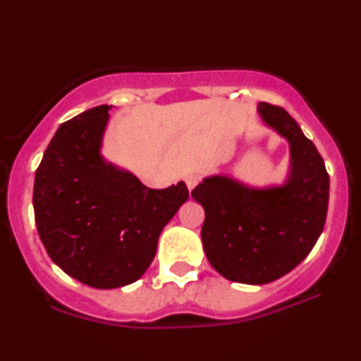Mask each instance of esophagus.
I'll use <instances>...</instances> for the list:
<instances>
[{
    "mask_svg": "<svg viewBox=\"0 0 361 361\" xmlns=\"http://www.w3.org/2000/svg\"><path fill=\"white\" fill-rule=\"evenodd\" d=\"M185 181H186V186H188V189H189V191H191V189H194V188H195V185H197V183L200 181V176H199V175H195V173H192V175H188L186 178H185Z\"/></svg>",
    "mask_w": 361,
    "mask_h": 361,
    "instance_id": "esophagus-1",
    "label": "esophagus"
}]
</instances>
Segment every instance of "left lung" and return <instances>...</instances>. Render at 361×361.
I'll use <instances>...</instances> for the list:
<instances>
[{"mask_svg": "<svg viewBox=\"0 0 361 361\" xmlns=\"http://www.w3.org/2000/svg\"><path fill=\"white\" fill-rule=\"evenodd\" d=\"M258 113L290 142L291 173L280 188L250 189L209 176L192 189L204 207L200 231L207 259L231 282L262 285L295 269L314 248L328 212L329 176L315 145L282 106Z\"/></svg>", "mask_w": 361, "mask_h": 361, "instance_id": "obj_1", "label": "left lung"}]
</instances>
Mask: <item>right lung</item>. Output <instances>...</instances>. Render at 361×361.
Masks as SVG:
<instances>
[{
    "mask_svg": "<svg viewBox=\"0 0 361 361\" xmlns=\"http://www.w3.org/2000/svg\"><path fill=\"white\" fill-rule=\"evenodd\" d=\"M109 108L87 109L59 127L33 188L35 221L47 255L68 276L100 290L143 276L164 226L189 197L183 181L149 189L103 161Z\"/></svg>",
    "mask_w": 361,
    "mask_h": 361,
    "instance_id": "add662e5",
    "label": "right lung"
}]
</instances>
